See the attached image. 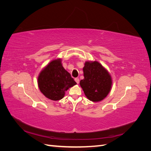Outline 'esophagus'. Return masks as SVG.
Here are the masks:
<instances>
[{
	"instance_id": "obj_1",
	"label": "esophagus",
	"mask_w": 151,
	"mask_h": 151,
	"mask_svg": "<svg viewBox=\"0 0 151 151\" xmlns=\"http://www.w3.org/2000/svg\"><path fill=\"white\" fill-rule=\"evenodd\" d=\"M75 81L76 82L77 84H79V78H76Z\"/></svg>"
}]
</instances>
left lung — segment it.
I'll use <instances>...</instances> for the list:
<instances>
[{
	"label": "left lung",
	"mask_w": 151,
	"mask_h": 151,
	"mask_svg": "<svg viewBox=\"0 0 151 151\" xmlns=\"http://www.w3.org/2000/svg\"><path fill=\"white\" fill-rule=\"evenodd\" d=\"M83 72L84 78L80 81V86L86 96L93 102L102 101L111 91V75L97 61H86Z\"/></svg>",
	"instance_id": "left-lung-1"
}]
</instances>
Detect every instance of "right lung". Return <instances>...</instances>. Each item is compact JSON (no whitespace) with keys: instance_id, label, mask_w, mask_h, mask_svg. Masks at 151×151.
<instances>
[{"instance_id":"1","label":"right lung","mask_w":151,"mask_h":151,"mask_svg":"<svg viewBox=\"0 0 151 151\" xmlns=\"http://www.w3.org/2000/svg\"><path fill=\"white\" fill-rule=\"evenodd\" d=\"M77 83L62 64V59L50 62L40 72L38 88L45 97L58 101L64 97L65 91Z\"/></svg>"}]
</instances>
